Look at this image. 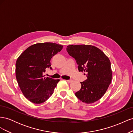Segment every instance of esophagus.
<instances>
[{
	"instance_id": "obj_1",
	"label": "esophagus",
	"mask_w": 133,
	"mask_h": 133,
	"mask_svg": "<svg viewBox=\"0 0 133 133\" xmlns=\"http://www.w3.org/2000/svg\"><path fill=\"white\" fill-rule=\"evenodd\" d=\"M66 81L68 82V83H71V82H72V80H66Z\"/></svg>"
}]
</instances>
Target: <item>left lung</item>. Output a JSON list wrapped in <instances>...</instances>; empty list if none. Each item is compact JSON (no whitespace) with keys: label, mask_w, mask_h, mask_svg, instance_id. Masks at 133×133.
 I'll return each mask as SVG.
<instances>
[{"label":"left lung","mask_w":133,"mask_h":133,"mask_svg":"<svg viewBox=\"0 0 133 133\" xmlns=\"http://www.w3.org/2000/svg\"><path fill=\"white\" fill-rule=\"evenodd\" d=\"M66 50L75 59L79 71L87 74V79L80 83L81 89L75 92V96L87 104L98 101L111 82L110 60L99 48L90 45H70Z\"/></svg>","instance_id":"8db88e82"}]
</instances>
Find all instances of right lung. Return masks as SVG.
Segmentation results:
<instances>
[{
    "label": "right lung",
    "instance_id": "right-lung-1",
    "mask_svg": "<svg viewBox=\"0 0 133 133\" xmlns=\"http://www.w3.org/2000/svg\"><path fill=\"white\" fill-rule=\"evenodd\" d=\"M63 46L53 43H37L28 47L16 62L15 74L25 97L34 104L45 102L53 94L59 79L45 77V69H52L50 60Z\"/></svg>",
    "mask_w": 133,
    "mask_h": 133
}]
</instances>
